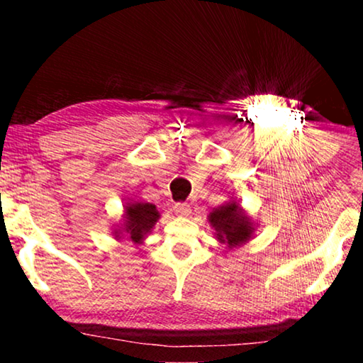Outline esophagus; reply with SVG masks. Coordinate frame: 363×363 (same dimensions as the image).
<instances>
[{"label":"esophagus","instance_id":"34e87169","mask_svg":"<svg viewBox=\"0 0 363 363\" xmlns=\"http://www.w3.org/2000/svg\"><path fill=\"white\" fill-rule=\"evenodd\" d=\"M174 213L177 214V216L181 218H187L190 213H192V210H190V205L189 203H176L174 205Z\"/></svg>","mask_w":363,"mask_h":363}]
</instances>
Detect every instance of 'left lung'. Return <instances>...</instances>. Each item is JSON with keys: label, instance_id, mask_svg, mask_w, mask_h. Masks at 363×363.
I'll return each instance as SVG.
<instances>
[{"label": "left lung", "instance_id": "left-lung-1", "mask_svg": "<svg viewBox=\"0 0 363 363\" xmlns=\"http://www.w3.org/2000/svg\"><path fill=\"white\" fill-rule=\"evenodd\" d=\"M210 223L216 229L218 240L225 242L229 247L245 243L253 233L250 219L240 211L235 201H229L210 213Z\"/></svg>", "mask_w": 363, "mask_h": 363}]
</instances>
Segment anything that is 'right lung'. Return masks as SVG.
<instances>
[{"instance_id": "right-lung-1", "label": "right lung", "mask_w": 363, "mask_h": 363, "mask_svg": "<svg viewBox=\"0 0 363 363\" xmlns=\"http://www.w3.org/2000/svg\"><path fill=\"white\" fill-rule=\"evenodd\" d=\"M158 211L152 203H134L126 206L125 232L134 243H140L158 219Z\"/></svg>"}]
</instances>
